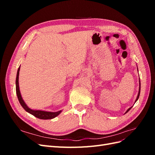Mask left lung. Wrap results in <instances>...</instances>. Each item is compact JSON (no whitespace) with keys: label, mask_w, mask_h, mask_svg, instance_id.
<instances>
[{"label":"left lung","mask_w":155,"mask_h":155,"mask_svg":"<svg viewBox=\"0 0 155 155\" xmlns=\"http://www.w3.org/2000/svg\"><path fill=\"white\" fill-rule=\"evenodd\" d=\"M139 84H140V86H139V92H138V96H137V100H136L135 102H136V101H137V100H138V98H139V96H140V83H139ZM135 102H134V104H135ZM131 108H132V107H130V108H129V109H128L127 110V111L125 112V113H127V112H128V111H129V110H130V109H131Z\"/></svg>","instance_id":"8db88e82"}]
</instances>
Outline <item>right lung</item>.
Listing matches in <instances>:
<instances>
[{
    "instance_id": "add662e5",
    "label": "right lung",
    "mask_w": 155,
    "mask_h": 155,
    "mask_svg": "<svg viewBox=\"0 0 155 155\" xmlns=\"http://www.w3.org/2000/svg\"><path fill=\"white\" fill-rule=\"evenodd\" d=\"M19 70H20V67L18 68L17 70V78H16V93L17 95L18 100L19 101L20 104L21 106L24 108V109L29 112L30 114L34 115L36 118H38L39 119L42 120H48V119H52L54 118L55 117L58 116L61 112V110H59L58 112H46V111H43V110H32L30 108H28L26 105V104L25 103L24 100H22V96L21 95V92L19 90V86H18V76H19Z\"/></svg>"
}]
</instances>
